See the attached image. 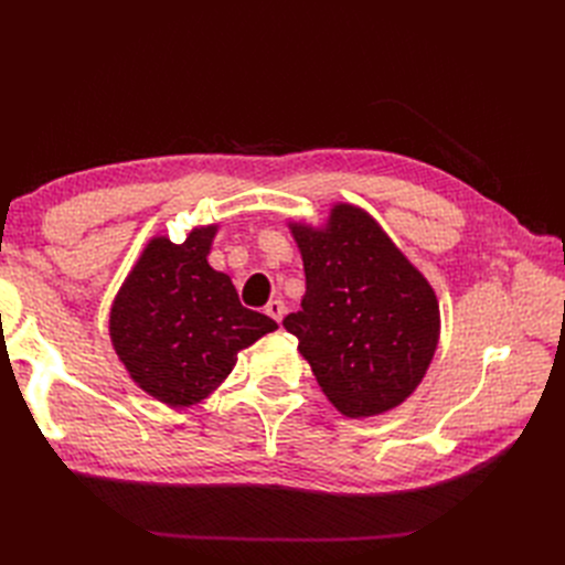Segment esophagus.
I'll return each mask as SVG.
<instances>
[{"instance_id":"1","label":"esophagus","mask_w":565,"mask_h":565,"mask_svg":"<svg viewBox=\"0 0 565 565\" xmlns=\"http://www.w3.org/2000/svg\"><path fill=\"white\" fill-rule=\"evenodd\" d=\"M285 303L280 301V299H273V301H268L266 303V313L273 318V320H276V322H280L282 318H285Z\"/></svg>"}]
</instances>
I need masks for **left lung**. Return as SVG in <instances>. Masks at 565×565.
<instances>
[{
    "label": "left lung",
    "instance_id": "left-lung-1",
    "mask_svg": "<svg viewBox=\"0 0 565 565\" xmlns=\"http://www.w3.org/2000/svg\"><path fill=\"white\" fill-rule=\"evenodd\" d=\"M306 295L282 324L324 396L347 417L398 407L438 347L434 287L365 210L339 202L324 226L289 224Z\"/></svg>",
    "mask_w": 565,
    "mask_h": 565
}]
</instances>
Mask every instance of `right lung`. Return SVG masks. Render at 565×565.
Here are the masks:
<instances>
[{"label":"right lung","mask_w":565,"mask_h":565,"mask_svg":"<svg viewBox=\"0 0 565 565\" xmlns=\"http://www.w3.org/2000/svg\"><path fill=\"white\" fill-rule=\"evenodd\" d=\"M216 226L185 243L152 237L110 309V341L129 377L169 407H188L224 382L237 351L278 330L245 309L226 273L207 262Z\"/></svg>","instance_id":"add662e5"}]
</instances>
